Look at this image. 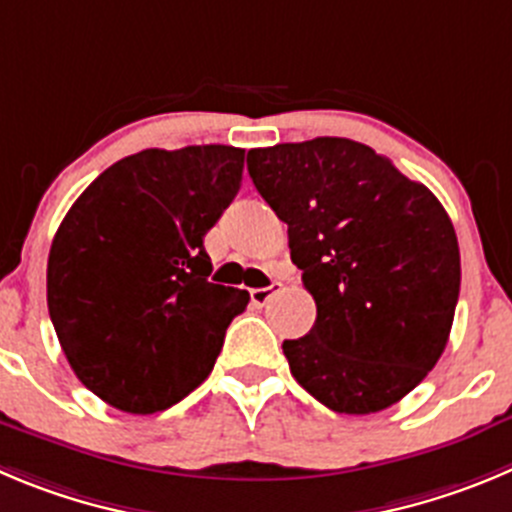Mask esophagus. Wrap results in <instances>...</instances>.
<instances>
[{
  "mask_svg": "<svg viewBox=\"0 0 512 512\" xmlns=\"http://www.w3.org/2000/svg\"><path fill=\"white\" fill-rule=\"evenodd\" d=\"M280 290H283V285H280V283H272L270 288H252V290H250L252 305H257V308H262V305L270 303L272 295H278Z\"/></svg>",
  "mask_w": 512,
  "mask_h": 512,
  "instance_id": "obj_1",
  "label": "esophagus"
}]
</instances>
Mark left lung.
I'll return each instance as SVG.
<instances>
[{
  "label": "left lung",
  "mask_w": 512,
  "mask_h": 512,
  "mask_svg": "<svg viewBox=\"0 0 512 512\" xmlns=\"http://www.w3.org/2000/svg\"><path fill=\"white\" fill-rule=\"evenodd\" d=\"M247 171L288 224L315 326L285 341L290 374L338 414L407 396L442 356L460 295V247L432 191L351 138L252 148Z\"/></svg>",
  "instance_id": "obj_1"
}]
</instances>
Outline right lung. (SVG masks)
Masks as SVG:
<instances>
[{"mask_svg":"<svg viewBox=\"0 0 512 512\" xmlns=\"http://www.w3.org/2000/svg\"><path fill=\"white\" fill-rule=\"evenodd\" d=\"M245 151L146 148L105 169L62 219L47 308L75 376L128 414L174 407L214 369L247 290L209 283L204 234L240 191Z\"/></svg>","mask_w":512,"mask_h":512,"instance_id":"add662e5","label":"right lung"}]
</instances>
